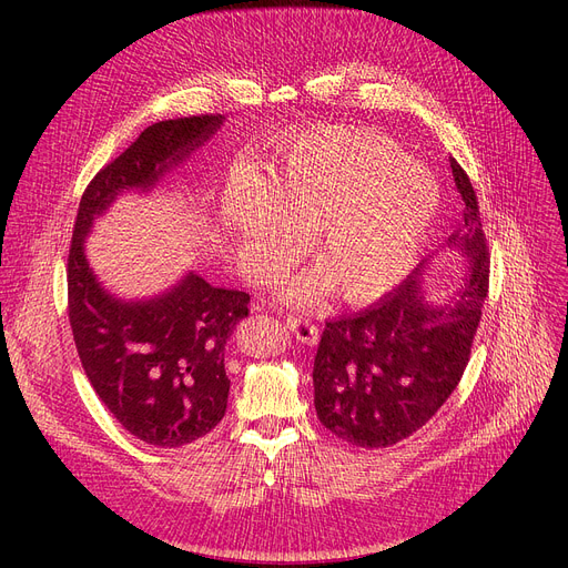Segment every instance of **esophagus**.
Wrapping results in <instances>:
<instances>
[{
  "label": "esophagus",
  "mask_w": 568,
  "mask_h": 568,
  "mask_svg": "<svg viewBox=\"0 0 568 568\" xmlns=\"http://www.w3.org/2000/svg\"><path fill=\"white\" fill-rule=\"evenodd\" d=\"M287 329L300 338L302 343L306 345H317L320 341V332L317 326L311 322V320H304V317H287Z\"/></svg>",
  "instance_id": "34e87169"
}]
</instances>
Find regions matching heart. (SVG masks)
<instances>
[{
  "label": "heart",
  "mask_w": 568,
  "mask_h": 568,
  "mask_svg": "<svg viewBox=\"0 0 568 568\" xmlns=\"http://www.w3.org/2000/svg\"><path fill=\"white\" fill-rule=\"evenodd\" d=\"M439 209L437 179L371 129L322 126L308 133L268 179V195L239 176L225 189L223 223L253 251L283 257L294 236L283 219L313 230L322 274L292 281L283 294L311 302L326 281L345 302L364 304L396 287L419 255Z\"/></svg>",
  "instance_id": "heart-1"
}]
</instances>
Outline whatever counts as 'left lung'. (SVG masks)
<instances>
[{
  "instance_id": "left-lung-1",
  "label": "left lung",
  "mask_w": 568,
  "mask_h": 568,
  "mask_svg": "<svg viewBox=\"0 0 568 568\" xmlns=\"http://www.w3.org/2000/svg\"><path fill=\"white\" fill-rule=\"evenodd\" d=\"M465 202L463 227L446 246L467 257V276L449 302L424 294V264L396 290L354 315L329 320L315 354V409L347 444L384 449L426 426L458 386L488 294L490 255L479 202L452 159Z\"/></svg>"
}]
</instances>
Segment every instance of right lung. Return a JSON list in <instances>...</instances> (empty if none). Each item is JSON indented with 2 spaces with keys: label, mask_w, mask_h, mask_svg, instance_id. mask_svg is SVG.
Returning a JSON list of instances; mask_svg holds the SVG:
<instances>
[{
  "label": "right lung",
  "mask_w": 568,
  "mask_h": 568,
  "mask_svg": "<svg viewBox=\"0 0 568 568\" xmlns=\"http://www.w3.org/2000/svg\"><path fill=\"white\" fill-rule=\"evenodd\" d=\"M225 122L223 114L168 119L144 129L89 182L69 251V322L87 379L114 419L138 439L176 449L225 416V345L248 317L251 296L189 272L152 300L110 294L84 255L94 219L124 191H152Z\"/></svg>",
  "instance_id": "1"
}]
</instances>
